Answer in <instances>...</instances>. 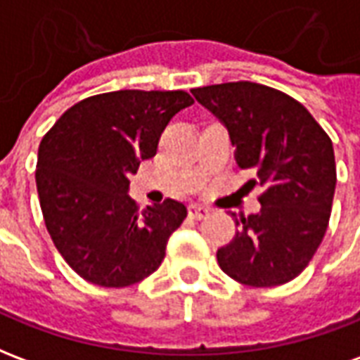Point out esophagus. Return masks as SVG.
I'll return each mask as SVG.
<instances>
[{
    "label": "esophagus",
    "mask_w": 360,
    "mask_h": 360,
    "mask_svg": "<svg viewBox=\"0 0 360 360\" xmlns=\"http://www.w3.org/2000/svg\"><path fill=\"white\" fill-rule=\"evenodd\" d=\"M208 214H210V210L204 208V206H198V204H191V206H188V216H191V218L202 219L206 218Z\"/></svg>",
    "instance_id": "esophagus-1"
}]
</instances>
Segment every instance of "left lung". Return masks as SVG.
<instances>
[{
    "label": "left lung",
    "instance_id": "1",
    "mask_svg": "<svg viewBox=\"0 0 360 360\" xmlns=\"http://www.w3.org/2000/svg\"><path fill=\"white\" fill-rule=\"evenodd\" d=\"M193 96L227 129L237 164L255 169L264 185L260 212L235 219L239 231L218 249L219 268L245 285L291 281L309 266L330 221L335 193L330 136L302 103L264 84H212Z\"/></svg>",
    "mask_w": 360,
    "mask_h": 360
}]
</instances>
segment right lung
<instances>
[{
	"instance_id": "1",
	"label": "right lung",
	"mask_w": 360,
	"mask_h": 360,
	"mask_svg": "<svg viewBox=\"0 0 360 360\" xmlns=\"http://www.w3.org/2000/svg\"><path fill=\"white\" fill-rule=\"evenodd\" d=\"M183 90H117L75 103L40 142L36 187L56 249L81 278L127 287L160 268L185 204L139 210L129 175L156 154L175 113L193 105Z\"/></svg>"
}]
</instances>
